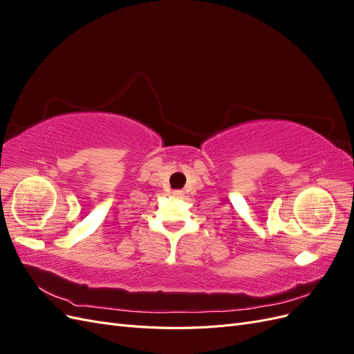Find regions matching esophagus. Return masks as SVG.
<instances>
[{
	"instance_id": "obj_1",
	"label": "esophagus",
	"mask_w": 354,
	"mask_h": 354,
	"mask_svg": "<svg viewBox=\"0 0 354 354\" xmlns=\"http://www.w3.org/2000/svg\"><path fill=\"white\" fill-rule=\"evenodd\" d=\"M173 195H174V196H177V198H180L181 195H183V192H181V190H174V192H173Z\"/></svg>"
}]
</instances>
